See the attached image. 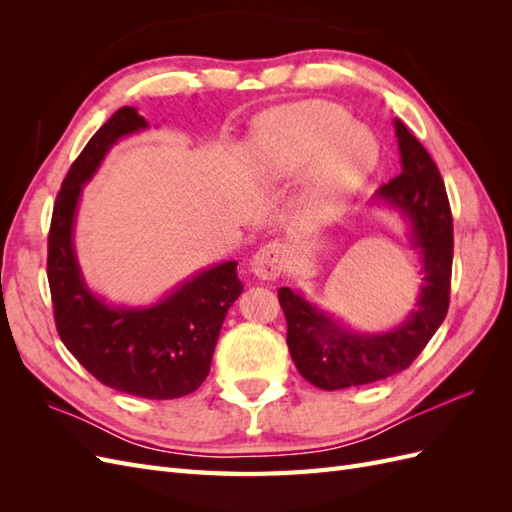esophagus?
I'll list each match as a JSON object with an SVG mask.
<instances>
[{
    "label": "esophagus",
    "mask_w": 512,
    "mask_h": 512,
    "mask_svg": "<svg viewBox=\"0 0 512 512\" xmlns=\"http://www.w3.org/2000/svg\"><path fill=\"white\" fill-rule=\"evenodd\" d=\"M286 265H288V247L280 241H271L267 245H262L250 260L254 275L262 277V280H275V277H280Z\"/></svg>",
    "instance_id": "1"
}]
</instances>
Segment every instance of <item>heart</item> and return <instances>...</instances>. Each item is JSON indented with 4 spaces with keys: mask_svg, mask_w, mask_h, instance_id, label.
Returning <instances> with one entry per match:
<instances>
[{
    "mask_svg": "<svg viewBox=\"0 0 512 512\" xmlns=\"http://www.w3.org/2000/svg\"><path fill=\"white\" fill-rule=\"evenodd\" d=\"M329 102H299L265 113L252 136L262 173L273 179L299 175L314 164L309 196L316 205H335L367 179L378 162V145L363 128Z\"/></svg>",
    "mask_w": 512,
    "mask_h": 512,
    "instance_id": "1",
    "label": "heart"
}]
</instances>
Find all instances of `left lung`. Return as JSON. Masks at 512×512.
<instances>
[{"label":"left lung","instance_id":"left-lung-1","mask_svg":"<svg viewBox=\"0 0 512 512\" xmlns=\"http://www.w3.org/2000/svg\"><path fill=\"white\" fill-rule=\"evenodd\" d=\"M401 175L380 185L374 200L408 222L421 252L423 284L408 318L386 333H356L309 303L299 290L280 288L288 322L286 344L299 374L322 391H339L399 374L423 352L448 312L453 267V215L436 162L395 119Z\"/></svg>","mask_w":512,"mask_h":512}]
</instances>
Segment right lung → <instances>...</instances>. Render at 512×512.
Instances as JSON below:
<instances>
[{
  "label": "right lung",
  "mask_w": 512,
  "mask_h": 512,
  "mask_svg": "<svg viewBox=\"0 0 512 512\" xmlns=\"http://www.w3.org/2000/svg\"><path fill=\"white\" fill-rule=\"evenodd\" d=\"M136 108L123 106L91 136L61 183L49 232V275L57 333L91 376L115 391L177 399L205 382L230 305L243 292L237 262L198 271L153 305L106 303L91 292L74 247L83 185L119 138L147 130Z\"/></svg>",
  "instance_id": "obj_1"
}]
</instances>
